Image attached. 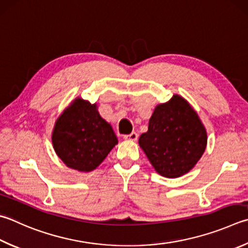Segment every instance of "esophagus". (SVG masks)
I'll list each match as a JSON object with an SVG mask.
<instances>
[{
	"instance_id": "1",
	"label": "esophagus",
	"mask_w": 248,
	"mask_h": 248,
	"mask_svg": "<svg viewBox=\"0 0 248 248\" xmlns=\"http://www.w3.org/2000/svg\"><path fill=\"white\" fill-rule=\"evenodd\" d=\"M138 138H139V134L137 132H132L130 134H125V136H124V139L128 140V141H137Z\"/></svg>"
}]
</instances>
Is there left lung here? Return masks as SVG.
I'll use <instances>...</instances> for the list:
<instances>
[{
  "label": "left lung",
  "instance_id": "1",
  "mask_svg": "<svg viewBox=\"0 0 248 248\" xmlns=\"http://www.w3.org/2000/svg\"><path fill=\"white\" fill-rule=\"evenodd\" d=\"M139 145L160 175L178 178L187 173L204 154L207 132L188 102L174 94L169 102L155 107Z\"/></svg>",
  "mask_w": 248,
  "mask_h": 248
}]
</instances>
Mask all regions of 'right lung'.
<instances>
[{"mask_svg":"<svg viewBox=\"0 0 248 248\" xmlns=\"http://www.w3.org/2000/svg\"><path fill=\"white\" fill-rule=\"evenodd\" d=\"M52 143L67 167L89 172L106 158L118 139L97 105L77 97L57 118Z\"/></svg>","mask_w":248,"mask_h":248,"instance_id":"right-lung-1","label":"right lung"}]
</instances>
